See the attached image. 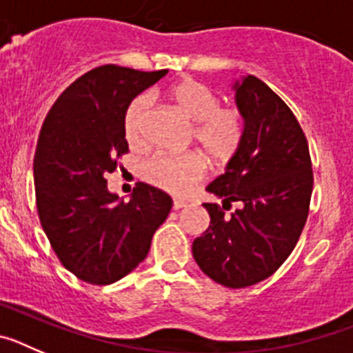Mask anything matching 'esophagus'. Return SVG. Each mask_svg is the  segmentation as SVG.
Masks as SVG:
<instances>
[{
    "mask_svg": "<svg viewBox=\"0 0 353 353\" xmlns=\"http://www.w3.org/2000/svg\"><path fill=\"white\" fill-rule=\"evenodd\" d=\"M187 207V201H183V199H173V208L174 210H180V208Z\"/></svg>",
    "mask_w": 353,
    "mask_h": 353,
    "instance_id": "34e87169",
    "label": "esophagus"
}]
</instances>
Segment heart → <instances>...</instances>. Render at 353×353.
Masks as SVG:
<instances>
[{
  "mask_svg": "<svg viewBox=\"0 0 353 353\" xmlns=\"http://www.w3.org/2000/svg\"><path fill=\"white\" fill-rule=\"evenodd\" d=\"M180 113L194 123L192 139L217 166H224L236 155L245 136L244 113L236 105H221L219 95L194 79L180 81L170 92ZM152 121V97H134L123 114V134L130 146L148 141ZM207 162L199 154H155L143 164V176L171 194H183L205 179Z\"/></svg>",
  "mask_w": 353,
  "mask_h": 353,
  "instance_id": "obj_1",
  "label": "heart"
}]
</instances>
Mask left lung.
<instances>
[{
  "label": "left lung",
  "mask_w": 353,
  "mask_h": 353,
  "mask_svg": "<svg viewBox=\"0 0 353 353\" xmlns=\"http://www.w3.org/2000/svg\"><path fill=\"white\" fill-rule=\"evenodd\" d=\"M245 136L224 174L207 191L210 226L192 242V256L210 279L245 288L272 276L297 244L310 214L313 170L307 139L292 109L254 76L235 84ZM233 201L245 205L232 216Z\"/></svg>",
  "instance_id": "1"
}]
</instances>
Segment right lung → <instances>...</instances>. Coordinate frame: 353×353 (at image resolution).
<instances>
[{
    "mask_svg": "<svg viewBox=\"0 0 353 353\" xmlns=\"http://www.w3.org/2000/svg\"><path fill=\"white\" fill-rule=\"evenodd\" d=\"M168 70L102 65L58 97L39 134L33 162L37 210L65 269L90 285H111L146 258L171 196L139 182L129 203L105 174L129 152L123 114L134 97Z\"/></svg>",
    "mask_w": 353,
    "mask_h": 353,
    "instance_id": "obj_1",
    "label": "right lung"
}]
</instances>
